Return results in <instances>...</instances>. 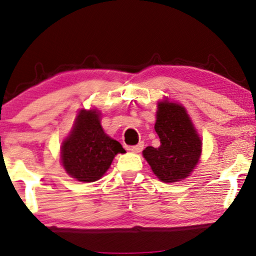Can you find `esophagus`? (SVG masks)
I'll list each match as a JSON object with an SVG mask.
<instances>
[{
	"mask_svg": "<svg viewBox=\"0 0 256 256\" xmlns=\"http://www.w3.org/2000/svg\"><path fill=\"white\" fill-rule=\"evenodd\" d=\"M143 146H144V144H143V143H138V144L130 146V148H129V150H130L132 152L138 154V152H142V150H143Z\"/></svg>",
	"mask_w": 256,
	"mask_h": 256,
	"instance_id": "obj_1",
	"label": "esophagus"
}]
</instances>
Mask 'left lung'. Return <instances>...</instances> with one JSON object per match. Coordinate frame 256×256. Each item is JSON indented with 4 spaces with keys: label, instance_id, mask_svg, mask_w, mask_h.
<instances>
[{
    "label": "left lung",
    "instance_id": "8db88e82",
    "mask_svg": "<svg viewBox=\"0 0 256 256\" xmlns=\"http://www.w3.org/2000/svg\"><path fill=\"white\" fill-rule=\"evenodd\" d=\"M155 130L160 146H146L142 152L152 172L164 183H174L190 176L200 158L202 140L186 110L177 102L160 101Z\"/></svg>",
    "mask_w": 256,
    "mask_h": 256
}]
</instances>
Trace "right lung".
<instances>
[{
	"label": "right lung",
	"instance_id": "obj_1",
	"mask_svg": "<svg viewBox=\"0 0 256 256\" xmlns=\"http://www.w3.org/2000/svg\"><path fill=\"white\" fill-rule=\"evenodd\" d=\"M100 115L96 110H80L60 148L65 171L84 183L100 180L110 169L115 155L126 152L120 143L104 132Z\"/></svg>",
	"mask_w": 256,
	"mask_h": 256
}]
</instances>
